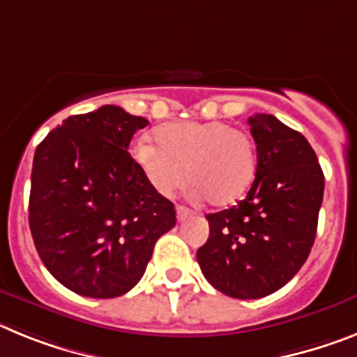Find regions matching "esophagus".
<instances>
[{
    "label": "esophagus",
    "instance_id": "34e87169",
    "mask_svg": "<svg viewBox=\"0 0 357 357\" xmlns=\"http://www.w3.org/2000/svg\"><path fill=\"white\" fill-rule=\"evenodd\" d=\"M190 216H193V211L190 208H185V206H176V220L184 222L188 220Z\"/></svg>",
    "mask_w": 357,
    "mask_h": 357
}]
</instances>
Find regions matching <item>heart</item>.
<instances>
[{
    "instance_id": "1",
    "label": "heart",
    "mask_w": 357,
    "mask_h": 357,
    "mask_svg": "<svg viewBox=\"0 0 357 357\" xmlns=\"http://www.w3.org/2000/svg\"><path fill=\"white\" fill-rule=\"evenodd\" d=\"M155 146L146 139L132 146V158L155 193L169 197L184 184L211 206L238 200L257 172L251 135L222 121H182L158 126Z\"/></svg>"
}]
</instances>
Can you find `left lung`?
<instances>
[{"label": "left lung", "mask_w": 357, "mask_h": 357, "mask_svg": "<svg viewBox=\"0 0 357 357\" xmlns=\"http://www.w3.org/2000/svg\"><path fill=\"white\" fill-rule=\"evenodd\" d=\"M257 142V175L248 197L206 215L209 238L197 251L216 291L257 300L282 289L309 258L325 178L300 132L267 114L249 117Z\"/></svg>", "instance_id": "1"}]
</instances>
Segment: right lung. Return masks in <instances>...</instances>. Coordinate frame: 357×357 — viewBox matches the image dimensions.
<instances>
[{"instance_id": "obj_1", "label": "right lung", "mask_w": 357, "mask_h": 357, "mask_svg": "<svg viewBox=\"0 0 357 357\" xmlns=\"http://www.w3.org/2000/svg\"><path fill=\"white\" fill-rule=\"evenodd\" d=\"M146 126L144 117L106 105L63 121L36 149L33 243L52 276L81 296L126 294L155 242L176 224L173 204L151 190L128 153Z\"/></svg>"}]
</instances>
